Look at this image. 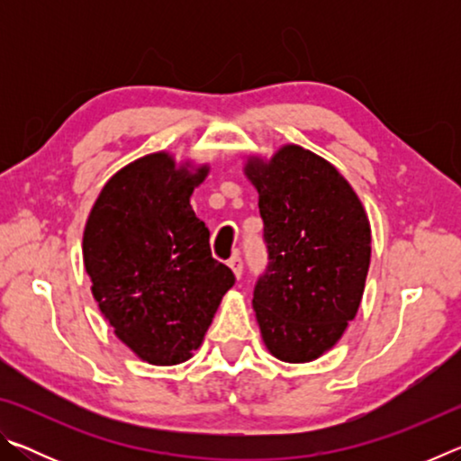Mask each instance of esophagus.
<instances>
[{"mask_svg":"<svg viewBox=\"0 0 461 461\" xmlns=\"http://www.w3.org/2000/svg\"><path fill=\"white\" fill-rule=\"evenodd\" d=\"M228 267L231 268L233 275H236V278H240L241 276V270H244V262H241V258L236 254V256H231V258L228 260Z\"/></svg>","mask_w":461,"mask_h":461,"instance_id":"obj_1","label":"esophagus"}]
</instances>
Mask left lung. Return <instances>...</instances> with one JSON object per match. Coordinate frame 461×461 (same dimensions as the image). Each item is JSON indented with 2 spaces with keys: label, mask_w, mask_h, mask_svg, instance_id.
Masks as SVG:
<instances>
[{
  "label": "left lung",
  "mask_w": 461,
  "mask_h": 461,
  "mask_svg": "<svg viewBox=\"0 0 461 461\" xmlns=\"http://www.w3.org/2000/svg\"><path fill=\"white\" fill-rule=\"evenodd\" d=\"M268 267L252 305L264 346L283 362L317 360L360 307L370 268V221L331 162L296 144L249 156Z\"/></svg>",
  "instance_id": "1"
}]
</instances>
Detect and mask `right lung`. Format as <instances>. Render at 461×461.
Wrapping results in <instances>:
<instances>
[{
    "instance_id": "1",
    "label": "right lung",
    "mask_w": 461,
    "mask_h": 461,
    "mask_svg": "<svg viewBox=\"0 0 461 461\" xmlns=\"http://www.w3.org/2000/svg\"><path fill=\"white\" fill-rule=\"evenodd\" d=\"M207 173V165L176 167L168 152L146 154L109 178L85 223L91 293L113 333L148 364L189 360L236 283L191 207Z\"/></svg>"
}]
</instances>
